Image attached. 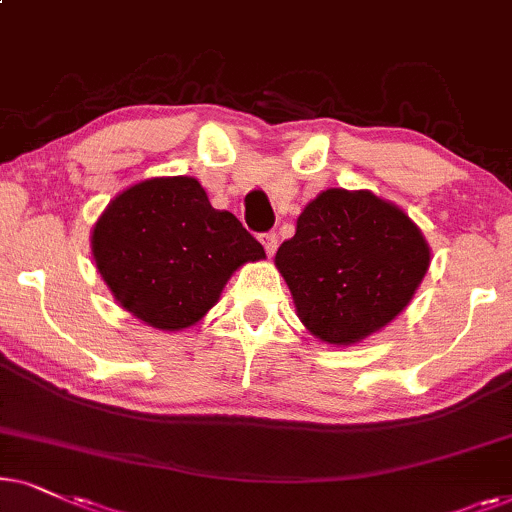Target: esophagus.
Segmentation results:
<instances>
[{"instance_id": "esophagus-1", "label": "esophagus", "mask_w": 512, "mask_h": 512, "mask_svg": "<svg viewBox=\"0 0 512 512\" xmlns=\"http://www.w3.org/2000/svg\"><path fill=\"white\" fill-rule=\"evenodd\" d=\"M260 241L264 245V250H267V255H274L278 248V236L274 231H264V234H260Z\"/></svg>"}]
</instances>
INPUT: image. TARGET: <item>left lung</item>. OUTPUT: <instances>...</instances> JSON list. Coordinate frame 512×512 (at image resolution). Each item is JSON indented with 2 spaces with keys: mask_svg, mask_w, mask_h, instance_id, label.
Instances as JSON below:
<instances>
[{
  "mask_svg": "<svg viewBox=\"0 0 512 512\" xmlns=\"http://www.w3.org/2000/svg\"><path fill=\"white\" fill-rule=\"evenodd\" d=\"M431 252L403 210L370 192L327 189L281 243L276 267L311 335L353 344L410 304Z\"/></svg>",
  "mask_w": 512,
  "mask_h": 512,
  "instance_id": "1",
  "label": "left lung"
}]
</instances>
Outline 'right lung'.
I'll use <instances>...</instances> for the list:
<instances>
[{"mask_svg":"<svg viewBox=\"0 0 512 512\" xmlns=\"http://www.w3.org/2000/svg\"><path fill=\"white\" fill-rule=\"evenodd\" d=\"M93 257L126 311L159 330H182L264 248L234 215L210 206L194 177H154L109 203L93 229Z\"/></svg>","mask_w":512,"mask_h":512,"instance_id":"obj_1","label":"right lung"}]
</instances>
